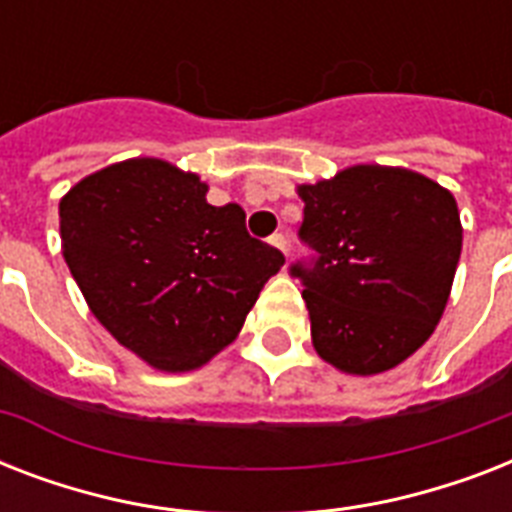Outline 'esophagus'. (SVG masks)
I'll use <instances>...</instances> for the list:
<instances>
[{
    "label": "esophagus",
    "instance_id": "esophagus-1",
    "mask_svg": "<svg viewBox=\"0 0 512 512\" xmlns=\"http://www.w3.org/2000/svg\"><path fill=\"white\" fill-rule=\"evenodd\" d=\"M268 241H271V244L276 249H281L284 255H287V252H289V241H287V236H284V233H273V236Z\"/></svg>",
    "mask_w": 512,
    "mask_h": 512
}]
</instances>
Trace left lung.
Here are the masks:
<instances>
[{"label": "left lung", "instance_id": "obj_1", "mask_svg": "<svg viewBox=\"0 0 512 512\" xmlns=\"http://www.w3.org/2000/svg\"><path fill=\"white\" fill-rule=\"evenodd\" d=\"M295 263L313 348L348 374H380L412 356L441 321L462 252L457 201L420 172L356 164L300 185Z\"/></svg>", "mask_w": 512, "mask_h": 512}]
</instances>
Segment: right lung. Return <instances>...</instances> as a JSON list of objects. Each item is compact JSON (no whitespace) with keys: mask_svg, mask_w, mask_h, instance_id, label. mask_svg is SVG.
I'll return each instance as SVG.
<instances>
[{"mask_svg":"<svg viewBox=\"0 0 512 512\" xmlns=\"http://www.w3.org/2000/svg\"><path fill=\"white\" fill-rule=\"evenodd\" d=\"M244 217L239 204L212 207L193 172L127 159L60 199V241L92 316L116 342L162 372H191L239 335L284 265Z\"/></svg>","mask_w":512,"mask_h":512,"instance_id":"1","label":"right lung"}]
</instances>
